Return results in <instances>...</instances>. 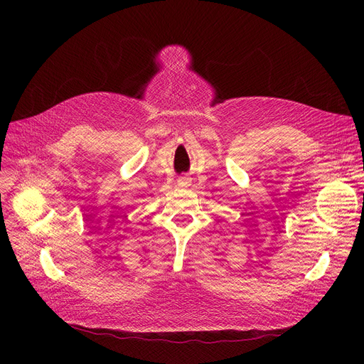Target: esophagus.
I'll list each match as a JSON object with an SVG mask.
<instances>
[{
  "instance_id": "1",
  "label": "esophagus",
  "mask_w": 364,
  "mask_h": 364,
  "mask_svg": "<svg viewBox=\"0 0 364 364\" xmlns=\"http://www.w3.org/2000/svg\"><path fill=\"white\" fill-rule=\"evenodd\" d=\"M188 183H190V178H188V177H181V178H178V184H180V186L187 187Z\"/></svg>"
}]
</instances>
